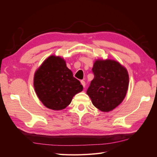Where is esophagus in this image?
Listing matches in <instances>:
<instances>
[{
	"mask_svg": "<svg viewBox=\"0 0 157 157\" xmlns=\"http://www.w3.org/2000/svg\"><path fill=\"white\" fill-rule=\"evenodd\" d=\"M80 82H81V84L82 85L83 87H84V86H85V81H84V80H82L81 81H80Z\"/></svg>",
	"mask_w": 157,
	"mask_h": 157,
	"instance_id": "obj_1",
	"label": "esophagus"
}]
</instances>
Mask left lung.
I'll return each instance as SVG.
<instances>
[{
  "mask_svg": "<svg viewBox=\"0 0 157 157\" xmlns=\"http://www.w3.org/2000/svg\"><path fill=\"white\" fill-rule=\"evenodd\" d=\"M94 78L87 90L93 105L108 112L124 99L129 82L126 69L116 61L98 60L94 64Z\"/></svg>",
  "mask_w": 157,
  "mask_h": 157,
  "instance_id": "obj_1",
  "label": "left lung"
}]
</instances>
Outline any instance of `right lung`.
Wrapping results in <instances>:
<instances>
[{"instance_id": "1", "label": "right lung", "mask_w": 157, "mask_h": 157, "mask_svg": "<svg viewBox=\"0 0 157 157\" xmlns=\"http://www.w3.org/2000/svg\"><path fill=\"white\" fill-rule=\"evenodd\" d=\"M34 87L42 103L53 110L65 109L83 89L65 61L54 56L47 58L36 71Z\"/></svg>"}]
</instances>
